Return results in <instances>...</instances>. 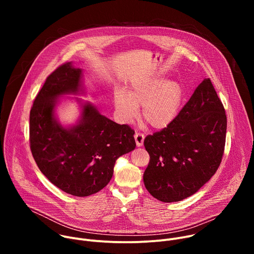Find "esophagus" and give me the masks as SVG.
<instances>
[{
	"label": "esophagus",
	"mask_w": 254,
	"mask_h": 254,
	"mask_svg": "<svg viewBox=\"0 0 254 254\" xmlns=\"http://www.w3.org/2000/svg\"><path fill=\"white\" fill-rule=\"evenodd\" d=\"M134 139H135L136 147H141L142 144H143L144 134H142V133H140V132H135V133H134Z\"/></svg>",
	"instance_id": "34e87169"
}]
</instances>
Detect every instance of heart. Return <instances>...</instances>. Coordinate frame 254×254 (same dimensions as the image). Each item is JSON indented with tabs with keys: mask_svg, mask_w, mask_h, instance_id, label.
Masks as SVG:
<instances>
[{
	"mask_svg": "<svg viewBox=\"0 0 254 254\" xmlns=\"http://www.w3.org/2000/svg\"><path fill=\"white\" fill-rule=\"evenodd\" d=\"M184 99V89L177 80L152 76L136 79L125 91L115 92V106L124 123H130L142 105V119L152 127L163 129L178 117Z\"/></svg>",
	"mask_w": 254,
	"mask_h": 254,
	"instance_id": "heart-1",
	"label": "heart"
}]
</instances>
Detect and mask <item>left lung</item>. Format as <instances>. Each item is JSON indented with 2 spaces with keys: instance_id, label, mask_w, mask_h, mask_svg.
I'll return each instance as SVG.
<instances>
[{
  "instance_id": "obj_1",
  "label": "left lung",
  "mask_w": 254,
  "mask_h": 254,
  "mask_svg": "<svg viewBox=\"0 0 254 254\" xmlns=\"http://www.w3.org/2000/svg\"><path fill=\"white\" fill-rule=\"evenodd\" d=\"M226 128L224 106L206 78L169 127L143 140L150 155L143 183L150 194L162 202L195 194L220 166Z\"/></svg>"
}]
</instances>
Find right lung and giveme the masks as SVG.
Here are the masks:
<instances>
[{
  "mask_svg": "<svg viewBox=\"0 0 254 254\" xmlns=\"http://www.w3.org/2000/svg\"><path fill=\"white\" fill-rule=\"evenodd\" d=\"M82 70L66 62L47 77L30 112V148L50 182L67 194L86 197L110 182L116 161L134 150V130L82 103L77 124L63 127L55 118L59 97L78 94Z\"/></svg>",
  "mask_w": 254,
  "mask_h": 254,
  "instance_id": "right-lung-1",
  "label": "right lung"
}]
</instances>
